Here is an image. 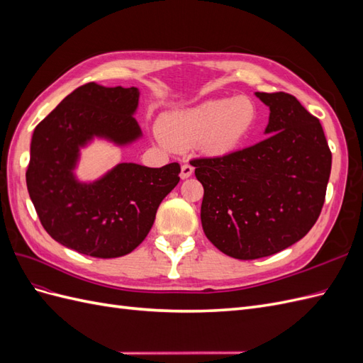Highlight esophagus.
I'll return each instance as SVG.
<instances>
[{
    "label": "esophagus",
    "mask_w": 363,
    "mask_h": 363,
    "mask_svg": "<svg viewBox=\"0 0 363 363\" xmlns=\"http://www.w3.org/2000/svg\"><path fill=\"white\" fill-rule=\"evenodd\" d=\"M192 174H194V167H192V164L184 163L183 167H182V171H180V177H182L183 180H186V179H189Z\"/></svg>",
    "instance_id": "obj_1"
}]
</instances>
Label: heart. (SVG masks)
Instances as JSON below:
<instances>
[{
  "label": "heart",
  "instance_id": "obj_1",
  "mask_svg": "<svg viewBox=\"0 0 363 363\" xmlns=\"http://www.w3.org/2000/svg\"><path fill=\"white\" fill-rule=\"evenodd\" d=\"M257 119L259 108L247 95L211 98L162 115L159 136L169 148L189 150L196 145L204 156L223 157L244 144Z\"/></svg>",
  "mask_w": 363,
  "mask_h": 363
}]
</instances>
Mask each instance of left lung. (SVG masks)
I'll return each instance as SVG.
<instances>
[{
	"label": "left lung",
	"instance_id": "1",
	"mask_svg": "<svg viewBox=\"0 0 363 363\" xmlns=\"http://www.w3.org/2000/svg\"><path fill=\"white\" fill-rule=\"evenodd\" d=\"M269 107L268 138L223 157L196 159L201 224L224 255L252 260L298 242L325 199L332 152L323 127L295 96L256 92Z\"/></svg>",
	"mask_w": 363,
	"mask_h": 363
}]
</instances>
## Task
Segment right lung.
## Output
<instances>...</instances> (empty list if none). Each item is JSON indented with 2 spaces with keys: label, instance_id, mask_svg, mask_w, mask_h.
Returning a JSON list of instances; mask_svg holds the SVG:
<instances>
[{
  "label": "right lung",
  "instance_id": "add662e5",
  "mask_svg": "<svg viewBox=\"0 0 363 363\" xmlns=\"http://www.w3.org/2000/svg\"><path fill=\"white\" fill-rule=\"evenodd\" d=\"M138 87H77L36 125L26 174L33 206L47 233L86 256H125L144 240L156 212L180 182L179 163L148 168L118 163L95 180H80L82 150L94 140L118 148L135 144Z\"/></svg>",
  "mask_w": 363,
  "mask_h": 363
}]
</instances>
